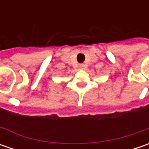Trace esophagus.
I'll return each instance as SVG.
<instances>
[{
	"mask_svg": "<svg viewBox=\"0 0 149 149\" xmlns=\"http://www.w3.org/2000/svg\"><path fill=\"white\" fill-rule=\"evenodd\" d=\"M84 67V65L83 64H79V65H78V68H79V70H83Z\"/></svg>",
	"mask_w": 149,
	"mask_h": 149,
	"instance_id": "esophagus-1",
	"label": "esophagus"
}]
</instances>
